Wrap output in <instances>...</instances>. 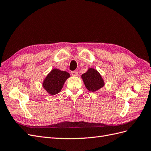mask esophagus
<instances>
[{"label":"esophagus","mask_w":151,"mask_h":151,"mask_svg":"<svg viewBox=\"0 0 151 151\" xmlns=\"http://www.w3.org/2000/svg\"><path fill=\"white\" fill-rule=\"evenodd\" d=\"M71 75L72 76H77V75H78V73H77V71H72V72H71Z\"/></svg>","instance_id":"esophagus-1"}]
</instances>
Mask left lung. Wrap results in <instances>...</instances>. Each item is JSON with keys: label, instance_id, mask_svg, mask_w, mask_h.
<instances>
[{"label": "left lung", "instance_id": "left-lung-1", "mask_svg": "<svg viewBox=\"0 0 151 151\" xmlns=\"http://www.w3.org/2000/svg\"><path fill=\"white\" fill-rule=\"evenodd\" d=\"M86 88L91 92H96L104 86V82L97 70L93 68H89L84 74H82Z\"/></svg>", "mask_w": 151, "mask_h": 151}]
</instances>
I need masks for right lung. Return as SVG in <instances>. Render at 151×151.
Wrapping results in <instances>:
<instances>
[{
  "label": "right lung",
  "mask_w": 151,
  "mask_h": 151,
  "mask_svg": "<svg viewBox=\"0 0 151 151\" xmlns=\"http://www.w3.org/2000/svg\"><path fill=\"white\" fill-rule=\"evenodd\" d=\"M70 74L58 68H53L45 77L43 82L45 90L50 95H55L60 92L66 80L70 77Z\"/></svg>",
  "instance_id": "right-lung-1"
}]
</instances>
